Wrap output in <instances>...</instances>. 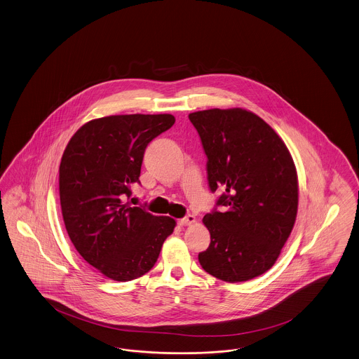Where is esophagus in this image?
Wrapping results in <instances>:
<instances>
[{"mask_svg":"<svg viewBox=\"0 0 359 359\" xmlns=\"http://www.w3.org/2000/svg\"><path fill=\"white\" fill-rule=\"evenodd\" d=\"M195 216L191 215V214H188V215L184 216L183 219H180L179 220V224L180 226H191V224H194L195 223Z\"/></svg>","mask_w":359,"mask_h":359,"instance_id":"esophagus-1","label":"esophagus"}]
</instances>
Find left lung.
I'll return each mask as SVG.
<instances>
[{
	"instance_id": "left-lung-1",
	"label": "left lung",
	"mask_w": 359,
	"mask_h": 359,
	"mask_svg": "<svg viewBox=\"0 0 359 359\" xmlns=\"http://www.w3.org/2000/svg\"><path fill=\"white\" fill-rule=\"evenodd\" d=\"M207 156L211 192L223 194L203 217L211 243L199 254L205 273L245 282L273 266L298 211V176L286 144L259 116L241 108L189 114Z\"/></svg>"
}]
</instances>
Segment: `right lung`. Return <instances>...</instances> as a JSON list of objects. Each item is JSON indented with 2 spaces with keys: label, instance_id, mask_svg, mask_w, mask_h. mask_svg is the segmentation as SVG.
<instances>
[{
  "label": "right lung",
  "instance_id": "add662e5",
  "mask_svg": "<svg viewBox=\"0 0 359 359\" xmlns=\"http://www.w3.org/2000/svg\"><path fill=\"white\" fill-rule=\"evenodd\" d=\"M172 115L107 116L88 121L60 163V203L79 254L107 278L128 282L148 273L176 222L124 203L140 183L144 151L171 128Z\"/></svg>",
  "mask_w": 359,
  "mask_h": 359
}]
</instances>
